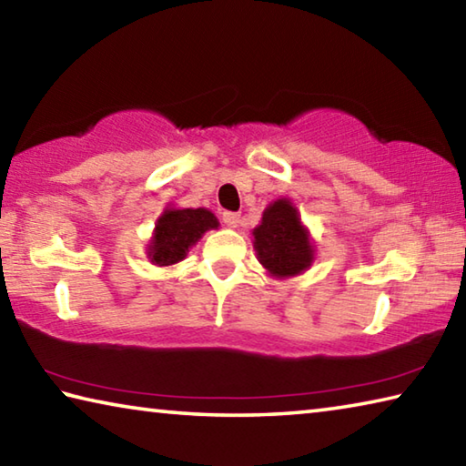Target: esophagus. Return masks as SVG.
<instances>
[{
    "mask_svg": "<svg viewBox=\"0 0 466 466\" xmlns=\"http://www.w3.org/2000/svg\"><path fill=\"white\" fill-rule=\"evenodd\" d=\"M222 222H224L228 228H238L240 216L234 214V211H224V214H222Z\"/></svg>",
    "mask_w": 466,
    "mask_h": 466,
    "instance_id": "esophagus-1",
    "label": "esophagus"
}]
</instances>
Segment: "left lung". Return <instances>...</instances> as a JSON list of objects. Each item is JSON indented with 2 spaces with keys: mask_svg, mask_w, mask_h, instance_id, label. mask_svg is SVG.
<instances>
[{
  "mask_svg": "<svg viewBox=\"0 0 466 466\" xmlns=\"http://www.w3.org/2000/svg\"><path fill=\"white\" fill-rule=\"evenodd\" d=\"M252 247L258 263L275 279L302 275L310 269L317 252L309 228L302 224L298 208L288 197L267 205L261 224L252 230Z\"/></svg>",
  "mask_w": 466,
  "mask_h": 466,
  "instance_id": "1",
  "label": "left lung"
}]
</instances>
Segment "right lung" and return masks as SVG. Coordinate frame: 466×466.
I'll list each match as a JSON object with an SVG mask.
<instances>
[{"label":"right lung","instance_id":"add662e5","mask_svg":"<svg viewBox=\"0 0 466 466\" xmlns=\"http://www.w3.org/2000/svg\"><path fill=\"white\" fill-rule=\"evenodd\" d=\"M218 218L205 208H172L168 205L156 219L152 238L146 247L149 263L170 267L183 261L187 252L203 238L205 232L218 230Z\"/></svg>","mask_w":466,"mask_h":466}]
</instances>
